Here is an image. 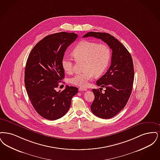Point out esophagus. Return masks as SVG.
I'll return each mask as SVG.
<instances>
[{"mask_svg": "<svg viewBox=\"0 0 160 160\" xmlns=\"http://www.w3.org/2000/svg\"><path fill=\"white\" fill-rule=\"evenodd\" d=\"M87 90L86 88H83V87H80V88H79V89H78V90L79 91H86Z\"/></svg>", "mask_w": 160, "mask_h": 160, "instance_id": "obj_1", "label": "esophagus"}]
</instances>
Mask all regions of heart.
Wrapping results in <instances>:
<instances>
[{"mask_svg": "<svg viewBox=\"0 0 160 160\" xmlns=\"http://www.w3.org/2000/svg\"><path fill=\"white\" fill-rule=\"evenodd\" d=\"M72 55L77 61H83V70L70 79L73 85L86 87L95 75H102L107 69L111 58V50L105 44L85 40L79 42L72 51ZM62 69L70 74L73 71V59L64 56L62 60Z\"/></svg>", "mask_w": 160, "mask_h": 160, "instance_id": "b5f03b06", "label": "heart"}]
</instances>
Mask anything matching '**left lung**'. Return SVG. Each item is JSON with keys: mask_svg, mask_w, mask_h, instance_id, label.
<instances>
[{"mask_svg": "<svg viewBox=\"0 0 160 160\" xmlns=\"http://www.w3.org/2000/svg\"><path fill=\"white\" fill-rule=\"evenodd\" d=\"M94 37L106 43L112 51L111 64L106 73L98 79V86L105 87L104 93L92 89L94 100L91 105L94 115L103 119L117 115L127 104L132 91L134 67L131 54L125 47L111 35L91 32L83 38Z\"/></svg>", "mask_w": 160, "mask_h": 160, "instance_id": "obj_1", "label": "left lung"}]
</instances>
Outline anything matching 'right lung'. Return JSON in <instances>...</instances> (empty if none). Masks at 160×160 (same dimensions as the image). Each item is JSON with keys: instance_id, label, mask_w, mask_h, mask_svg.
<instances>
[{"instance_id": "right-lung-1", "label": "right lung", "mask_w": 160, "mask_h": 160, "mask_svg": "<svg viewBox=\"0 0 160 160\" xmlns=\"http://www.w3.org/2000/svg\"><path fill=\"white\" fill-rule=\"evenodd\" d=\"M74 33L59 32L48 35L31 51L26 64L24 83L36 111L48 120L62 118L69 109L72 98L78 88L66 86L56 91L64 78L62 60L68 47L77 39Z\"/></svg>"}]
</instances>
